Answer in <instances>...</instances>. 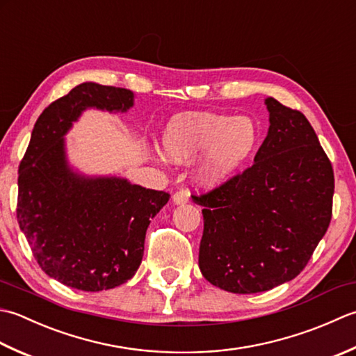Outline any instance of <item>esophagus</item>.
<instances>
[{"mask_svg":"<svg viewBox=\"0 0 356 356\" xmlns=\"http://www.w3.org/2000/svg\"><path fill=\"white\" fill-rule=\"evenodd\" d=\"M188 198H191V193H188V191H177L172 197L175 204H186Z\"/></svg>","mask_w":356,"mask_h":356,"instance_id":"1","label":"esophagus"}]
</instances>
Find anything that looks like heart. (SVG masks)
<instances>
[{"mask_svg": "<svg viewBox=\"0 0 356 356\" xmlns=\"http://www.w3.org/2000/svg\"><path fill=\"white\" fill-rule=\"evenodd\" d=\"M257 141L258 130L250 118L209 112L175 115L163 134L164 154L175 163H191L208 150L198 165V178L207 186L226 181Z\"/></svg>", "mask_w": 356, "mask_h": 356, "instance_id": "obj_1", "label": "heart"}]
</instances>
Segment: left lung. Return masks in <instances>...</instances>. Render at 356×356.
<instances>
[{
	"label": "left lung",
	"mask_w": 356,
	"mask_h": 356,
	"mask_svg": "<svg viewBox=\"0 0 356 356\" xmlns=\"http://www.w3.org/2000/svg\"><path fill=\"white\" fill-rule=\"evenodd\" d=\"M270 127L250 168L195 197L204 207L198 264L232 293L298 277L332 220L330 159L304 115L266 99Z\"/></svg>",
	"instance_id": "obj_1"
}]
</instances>
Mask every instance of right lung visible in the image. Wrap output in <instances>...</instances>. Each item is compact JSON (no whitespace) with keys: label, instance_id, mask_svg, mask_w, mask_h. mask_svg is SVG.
Wrapping results in <instances>:
<instances>
[{"label":"right lung","instance_id":"right-lung-1","mask_svg":"<svg viewBox=\"0 0 356 356\" xmlns=\"http://www.w3.org/2000/svg\"><path fill=\"white\" fill-rule=\"evenodd\" d=\"M127 89L83 83L47 106L19 163L17 220L50 278L86 292L124 284L138 270L150 218L170 195L121 178H86L69 169L64 140L87 107L126 112Z\"/></svg>","mask_w":356,"mask_h":356}]
</instances>
